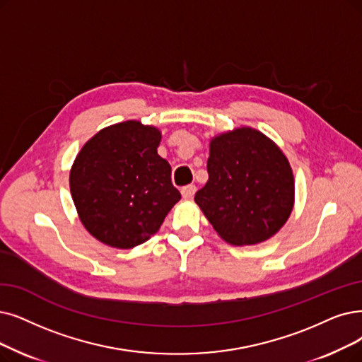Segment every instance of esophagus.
Listing matches in <instances>:
<instances>
[{"mask_svg": "<svg viewBox=\"0 0 362 362\" xmlns=\"http://www.w3.org/2000/svg\"><path fill=\"white\" fill-rule=\"evenodd\" d=\"M196 190H197L196 185H185L181 189V194H182L184 199H192L194 196Z\"/></svg>", "mask_w": 362, "mask_h": 362, "instance_id": "1", "label": "esophagus"}]
</instances>
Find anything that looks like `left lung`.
<instances>
[{"instance_id":"obj_1","label":"left lung","mask_w":362,"mask_h":362,"mask_svg":"<svg viewBox=\"0 0 362 362\" xmlns=\"http://www.w3.org/2000/svg\"><path fill=\"white\" fill-rule=\"evenodd\" d=\"M209 147V180L194 202L216 233L231 245L278 233L294 205V177L284 153L250 127L216 136Z\"/></svg>"}]
</instances>
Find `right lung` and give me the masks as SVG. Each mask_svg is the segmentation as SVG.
I'll return each instance as SVG.
<instances>
[{
  "mask_svg": "<svg viewBox=\"0 0 362 362\" xmlns=\"http://www.w3.org/2000/svg\"><path fill=\"white\" fill-rule=\"evenodd\" d=\"M160 132L124 122L96 134L78 153L69 189L83 226L114 248H134L160 228L181 199L170 165L157 154Z\"/></svg>",
  "mask_w": 362,
  "mask_h": 362,
  "instance_id": "1",
  "label": "right lung"
}]
</instances>
